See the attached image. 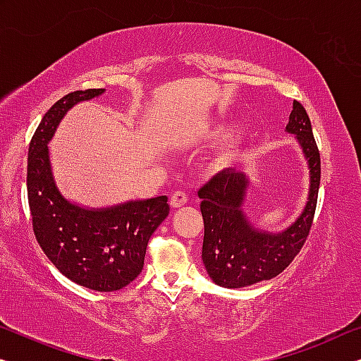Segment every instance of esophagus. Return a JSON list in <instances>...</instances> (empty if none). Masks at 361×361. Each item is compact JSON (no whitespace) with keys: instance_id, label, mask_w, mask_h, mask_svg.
Returning <instances> with one entry per match:
<instances>
[{"instance_id":"obj_1","label":"esophagus","mask_w":361,"mask_h":361,"mask_svg":"<svg viewBox=\"0 0 361 361\" xmlns=\"http://www.w3.org/2000/svg\"><path fill=\"white\" fill-rule=\"evenodd\" d=\"M186 202H188V195L185 191L178 190V191L171 192V196H170V206L171 207H181V206H185Z\"/></svg>"}]
</instances>
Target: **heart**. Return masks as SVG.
<instances>
[{"instance_id":"obj_1","label":"heart","mask_w":361,"mask_h":361,"mask_svg":"<svg viewBox=\"0 0 361 361\" xmlns=\"http://www.w3.org/2000/svg\"><path fill=\"white\" fill-rule=\"evenodd\" d=\"M222 131H224V129H222V128H219V129H215V131H214L212 134H214V136H219V134L222 133ZM236 152H238V144H236V142H230L228 146H225V147H224V150H222V155H220V160H222L224 164L232 162V160L235 159Z\"/></svg>"}]
</instances>
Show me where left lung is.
Returning <instances> with one entry per match:
<instances>
[{
    "label": "left lung",
    "mask_w": 361,
    "mask_h": 361,
    "mask_svg": "<svg viewBox=\"0 0 361 361\" xmlns=\"http://www.w3.org/2000/svg\"><path fill=\"white\" fill-rule=\"evenodd\" d=\"M287 131L297 136L310 169L308 202L295 224L282 233L252 227L241 211L248 178L243 171H220L199 190L204 219L202 262L212 281L241 288L276 277L295 259L313 225L321 181V157L305 106L293 102Z\"/></svg>",
    "instance_id": "1"
}]
</instances>
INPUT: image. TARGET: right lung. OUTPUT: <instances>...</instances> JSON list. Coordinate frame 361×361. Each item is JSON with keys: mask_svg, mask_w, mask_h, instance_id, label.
<instances>
[{"mask_svg": "<svg viewBox=\"0 0 361 361\" xmlns=\"http://www.w3.org/2000/svg\"><path fill=\"white\" fill-rule=\"evenodd\" d=\"M104 90H76L45 113L29 144L27 197L35 238L58 271L85 288L115 292L141 274L150 236L170 212L169 197L106 209L76 206L58 191L47 147L66 111Z\"/></svg>", "mask_w": 361, "mask_h": 361, "instance_id": "add662e5", "label": "right lung"}]
</instances>
